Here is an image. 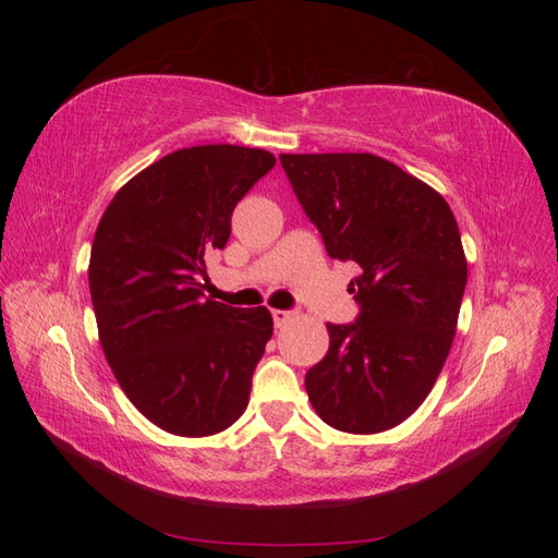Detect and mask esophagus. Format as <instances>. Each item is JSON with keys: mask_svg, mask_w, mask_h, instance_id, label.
I'll return each mask as SVG.
<instances>
[{"mask_svg": "<svg viewBox=\"0 0 558 558\" xmlns=\"http://www.w3.org/2000/svg\"><path fill=\"white\" fill-rule=\"evenodd\" d=\"M295 314L291 310H272V318H275V326L281 328L283 324H289Z\"/></svg>", "mask_w": 558, "mask_h": 558, "instance_id": "1", "label": "esophagus"}]
</instances>
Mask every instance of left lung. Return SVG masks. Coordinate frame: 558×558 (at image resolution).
Instances as JSON below:
<instances>
[{
    "mask_svg": "<svg viewBox=\"0 0 558 558\" xmlns=\"http://www.w3.org/2000/svg\"><path fill=\"white\" fill-rule=\"evenodd\" d=\"M293 193L330 258L361 267L353 324H328L330 347L305 375L328 426L369 435L402 424L449 356L468 260L447 199L373 154H283Z\"/></svg>",
    "mask_w": 558,
    "mask_h": 558,
    "instance_id": "8db88e82",
    "label": "left lung"
}]
</instances>
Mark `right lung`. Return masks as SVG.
Returning a JSON list of instances; mask_svg holds the SVG:
<instances>
[{"label": "right lung", "instance_id": "add662e5", "mask_svg": "<svg viewBox=\"0 0 558 558\" xmlns=\"http://www.w3.org/2000/svg\"><path fill=\"white\" fill-rule=\"evenodd\" d=\"M263 148L207 144L148 165L113 195L90 251L99 344L150 424L205 437L238 421L272 337L265 307L205 298L207 256L238 202L275 167Z\"/></svg>", "mask_w": 558, "mask_h": 558}]
</instances>
